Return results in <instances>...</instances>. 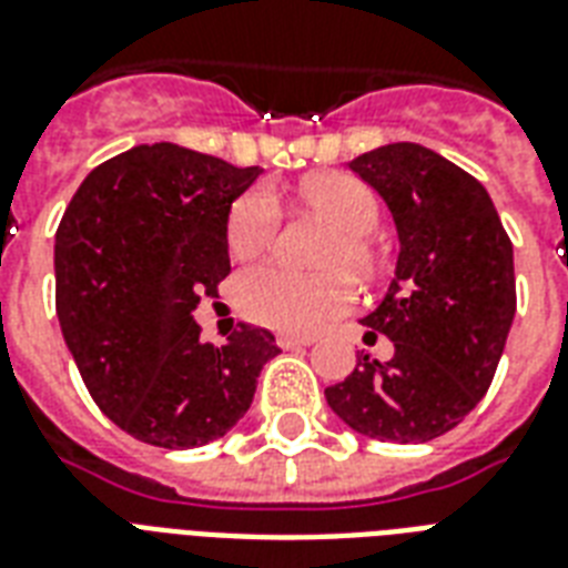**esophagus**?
Segmentation results:
<instances>
[{"label": "esophagus", "mask_w": 568, "mask_h": 568, "mask_svg": "<svg viewBox=\"0 0 568 568\" xmlns=\"http://www.w3.org/2000/svg\"><path fill=\"white\" fill-rule=\"evenodd\" d=\"M278 347L281 349H293V347H308L311 344V338L308 335H287V332H281L278 338Z\"/></svg>", "instance_id": "34e87169"}]
</instances>
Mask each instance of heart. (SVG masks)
<instances>
[{
  "label": "heart",
  "mask_w": 568,
  "mask_h": 568,
  "mask_svg": "<svg viewBox=\"0 0 568 568\" xmlns=\"http://www.w3.org/2000/svg\"><path fill=\"white\" fill-rule=\"evenodd\" d=\"M300 197L314 219L335 230L320 254L323 268H347L371 275L377 268L374 230L381 224V200L362 179L326 173L308 179ZM281 230V203L268 185H251L227 209L224 239L236 260H254L275 245ZM242 317L281 332H317L344 317L356 290L344 272L296 275L281 266H254L242 272L233 290Z\"/></svg>",
  "instance_id": "1"
}]
</instances>
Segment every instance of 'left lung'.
Masks as SVG:
<instances>
[{
	"instance_id": "obj_1",
	"label": "left lung",
	"mask_w": 568,
	"mask_h": 568,
	"mask_svg": "<svg viewBox=\"0 0 568 568\" xmlns=\"http://www.w3.org/2000/svg\"><path fill=\"white\" fill-rule=\"evenodd\" d=\"M398 227V266L386 300L362 320L395 344L389 362L362 349L329 407L365 437L425 443L481 400L515 317L511 242L488 191L467 170L419 143L353 158Z\"/></svg>"
}]
</instances>
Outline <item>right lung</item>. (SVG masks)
I'll use <instances>...</instances> for the list:
<instances>
[{
	"label": "right lung",
	"instance_id": "obj_1",
	"mask_svg": "<svg viewBox=\"0 0 568 568\" xmlns=\"http://www.w3.org/2000/svg\"><path fill=\"white\" fill-rule=\"evenodd\" d=\"M257 176L173 143L134 146L98 164L59 221V326L92 400L140 443L224 437L281 353L245 323L206 344L191 317L230 275L227 209Z\"/></svg>",
	"mask_w": 568,
	"mask_h": 568
}]
</instances>
